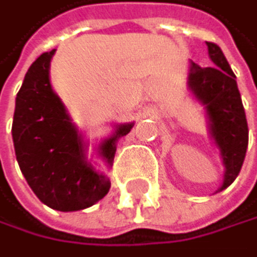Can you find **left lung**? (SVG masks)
<instances>
[{
	"label": "left lung",
	"instance_id": "8db88e82",
	"mask_svg": "<svg viewBox=\"0 0 257 257\" xmlns=\"http://www.w3.org/2000/svg\"><path fill=\"white\" fill-rule=\"evenodd\" d=\"M211 67L192 62L189 86L197 99L206 107L211 136L216 141L225 165L224 184L227 189L237 179L248 147V123L235 75L216 43L206 41Z\"/></svg>",
	"mask_w": 257,
	"mask_h": 257
}]
</instances>
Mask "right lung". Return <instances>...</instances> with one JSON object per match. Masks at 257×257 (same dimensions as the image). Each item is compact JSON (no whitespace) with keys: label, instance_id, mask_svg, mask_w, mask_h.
<instances>
[{"label":"right lung","instance_id":"add662e5","mask_svg":"<svg viewBox=\"0 0 257 257\" xmlns=\"http://www.w3.org/2000/svg\"><path fill=\"white\" fill-rule=\"evenodd\" d=\"M54 52L41 54L28 68L16 99L12 139L20 171L35 195L52 209L78 211L105 197L110 181L84 160L81 136L51 88L49 62ZM131 127L133 123L119 126L100 146L107 163L115 158V142Z\"/></svg>","mask_w":257,"mask_h":257}]
</instances>
